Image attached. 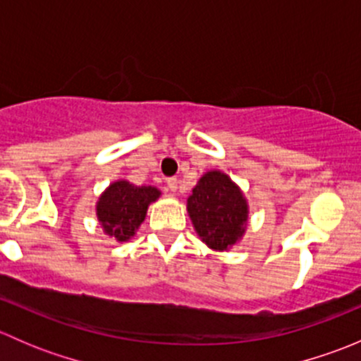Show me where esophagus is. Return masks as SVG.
I'll list each match as a JSON object with an SVG mask.
<instances>
[{
	"instance_id": "1",
	"label": "esophagus",
	"mask_w": 361,
	"mask_h": 361,
	"mask_svg": "<svg viewBox=\"0 0 361 361\" xmlns=\"http://www.w3.org/2000/svg\"><path fill=\"white\" fill-rule=\"evenodd\" d=\"M178 183H180V180H178V178H169V180H167V188H169L171 192H176Z\"/></svg>"
}]
</instances>
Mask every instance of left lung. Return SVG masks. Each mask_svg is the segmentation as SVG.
Here are the masks:
<instances>
[{
	"instance_id": "left-lung-1",
	"label": "left lung",
	"mask_w": 361,
	"mask_h": 361,
	"mask_svg": "<svg viewBox=\"0 0 361 361\" xmlns=\"http://www.w3.org/2000/svg\"><path fill=\"white\" fill-rule=\"evenodd\" d=\"M195 232L211 250L227 251L241 241L248 202L241 188L221 171H207L187 201Z\"/></svg>"
}]
</instances>
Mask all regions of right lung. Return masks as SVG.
I'll list each match as a JSON object with an SVG mask.
<instances>
[{
  "instance_id": "add662e5",
  "label": "right lung",
  "mask_w": 361,
  "mask_h": 361,
  "mask_svg": "<svg viewBox=\"0 0 361 361\" xmlns=\"http://www.w3.org/2000/svg\"><path fill=\"white\" fill-rule=\"evenodd\" d=\"M159 197L160 190L152 185L136 187L127 180L113 181L96 204L97 220L104 234L118 243L129 241L143 224L148 206Z\"/></svg>"
}]
</instances>
